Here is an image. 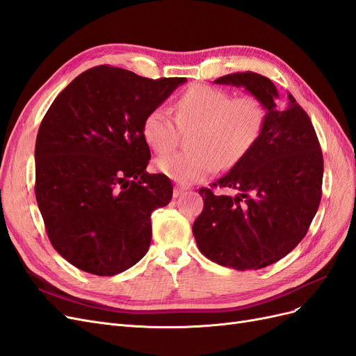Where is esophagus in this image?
<instances>
[{"label": "esophagus", "instance_id": "1", "mask_svg": "<svg viewBox=\"0 0 356 356\" xmlns=\"http://www.w3.org/2000/svg\"><path fill=\"white\" fill-rule=\"evenodd\" d=\"M187 188L186 187H181V186H175V188H174V197H178V196H181L182 193H184Z\"/></svg>", "mask_w": 356, "mask_h": 356}]
</instances>
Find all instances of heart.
Returning <instances> with one entry per match:
<instances>
[{
	"label": "heart",
	"instance_id": "1",
	"mask_svg": "<svg viewBox=\"0 0 356 356\" xmlns=\"http://www.w3.org/2000/svg\"><path fill=\"white\" fill-rule=\"evenodd\" d=\"M175 117L165 106H156L145 117L143 132L159 154L174 149L179 129H191L188 152L157 159L161 174L181 184H191L222 166L236 163L260 135L264 108L254 96L230 98L227 92L208 84H195L175 104Z\"/></svg>",
	"mask_w": 356,
	"mask_h": 356
}]
</instances>
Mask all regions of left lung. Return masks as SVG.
I'll use <instances>...</instances> for the list:
<instances>
[{
  "label": "left lung",
  "instance_id": "left-lung-1",
  "mask_svg": "<svg viewBox=\"0 0 356 356\" xmlns=\"http://www.w3.org/2000/svg\"><path fill=\"white\" fill-rule=\"evenodd\" d=\"M217 84L243 88L261 102L264 122L254 145L213 186L200 188L203 211L193 224L200 252L234 270H258L289 254L305 238L322 196L324 159L314 126L293 95L257 72H234Z\"/></svg>",
  "mask_w": 356,
  "mask_h": 356
}]
</instances>
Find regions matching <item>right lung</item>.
<instances>
[{
	"label": "right lung",
	"instance_id": "right-lung-1",
	"mask_svg": "<svg viewBox=\"0 0 356 356\" xmlns=\"http://www.w3.org/2000/svg\"><path fill=\"white\" fill-rule=\"evenodd\" d=\"M187 79L152 80L108 65L75 77L40 124L35 197L53 248L83 272L114 276L147 254L152 212L172 182L145 170L147 114Z\"/></svg>",
	"mask_w": 356,
	"mask_h": 356
}]
</instances>
